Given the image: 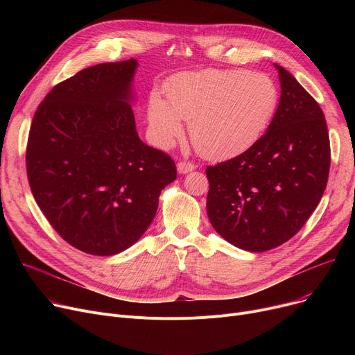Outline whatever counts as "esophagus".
I'll return each mask as SVG.
<instances>
[{
	"mask_svg": "<svg viewBox=\"0 0 355 355\" xmlns=\"http://www.w3.org/2000/svg\"><path fill=\"white\" fill-rule=\"evenodd\" d=\"M177 170H178L180 174H187V173L196 170V165L190 161H180L177 164Z\"/></svg>",
	"mask_w": 355,
	"mask_h": 355,
	"instance_id": "34e87169",
	"label": "esophagus"
}]
</instances>
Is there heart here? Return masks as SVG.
I'll use <instances>...</instances> for the list:
<instances>
[{"instance_id":"b5f03b06","label":"heart","mask_w":355,"mask_h":355,"mask_svg":"<svg viewBox=\"0 0 355 355\" xmlns=\"http://www.w3.org/2000/svg\"><path fill=\"white\" fill-rule=\"evenodd\" d=\"M166 98L153 93L148 119L157 145L178 139L182 121L191 142L210 159L236 157L266 132L279 106V89L265 73L207 69L182 73L166 85Z\"/></svg>"}]
</instances>
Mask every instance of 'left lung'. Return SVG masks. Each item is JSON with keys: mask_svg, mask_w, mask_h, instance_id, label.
<instances>
[{"mask_svg": "<svg viewBox=\"0 0 355 355\" xmlns=\"http://www.w3.org/2000/svg\"><path fill=\"white\" fill-rule=\"evenodd\" d=\"M281 101L266 134L240 155L207 166V214L233 246L266 252L302 229L325 191L331 148L324 112L282 66Z\"/></svg>", "mask_w": 355, "mask_h": 355, "instance_id": "1", "label": "left lung"}]
</instances>
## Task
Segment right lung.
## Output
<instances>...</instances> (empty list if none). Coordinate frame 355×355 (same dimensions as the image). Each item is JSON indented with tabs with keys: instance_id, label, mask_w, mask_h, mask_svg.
I'll return each mask as SVG.
<instances>
[{
	"instance_id": "obj_1",
	"label": "right lung",
	"mask_w": 355,
	"mask_h": 355,
	"mask_svg": "<svg viewBox=\"0 0 355 355\" xmlns=\"http://www.w3.org/2000/svg\"><path fill=\"white\" fill-rule=\"evenodd\" d=\"M137 66L129 59L78 71L47 93L30 126L31 193L58 234L89 254L132 246L177 178L173 158L138 137L129 105Z\"/></svg>"
}]
</instances>
